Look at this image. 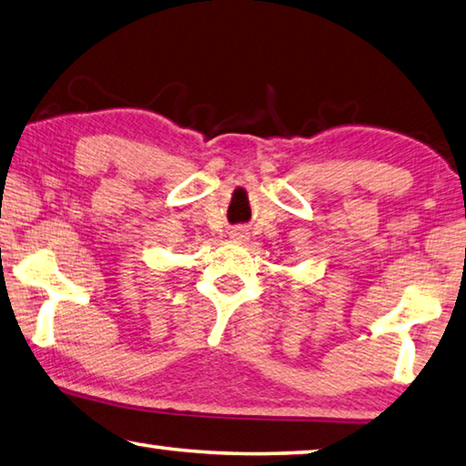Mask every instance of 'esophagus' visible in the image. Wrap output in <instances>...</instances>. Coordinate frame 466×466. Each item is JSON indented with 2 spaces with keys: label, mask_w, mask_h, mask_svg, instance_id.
<instances>
[{
  "label": "esophagus",
  "mask_w": 466,
  "mask_h": 466,
  "mask_svg": "<svg viewBox=\"0 0 466 466\" xmlns=\"http://www.w3.org/2000/svg\"><path fill=\"white\" fill-rule=\"evenodd\" d=\"M231 239H235V241H246L249 235H248V231H246V227H233L231 228Z\"/></svg>",
  "instance_id": "34e87169"
}]
</instances>
